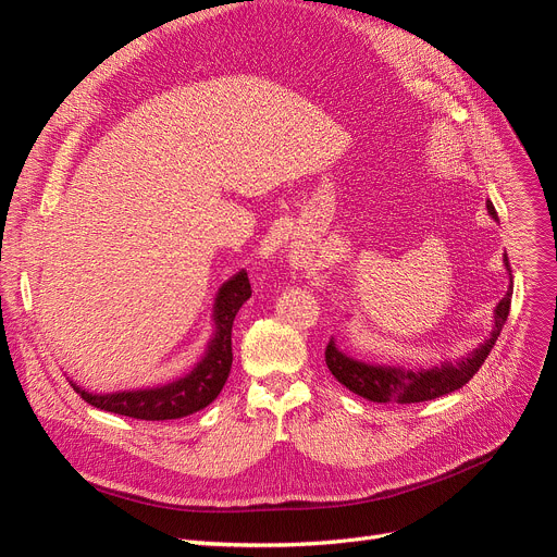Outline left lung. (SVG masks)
Returning <instances> with one entry per match:
<instances>
[{"instance_id": "8db88e82", "label": "left lung", "mask_w": 557, "mask_h": 557, "mask_svg": "<svg viewBox=\"0 0 557 557\" xmlns=\"http://www.w3.org/2000/svg\"><path fill=\"white\" fill-rule=\"evenodd\" d=\"M487 213L497 221L495 207L487 201ZM504 267H507L509 278H511V264L507 252H504ZM511 295H513V278L509 283V290L499 299L493 315V332L479 348H474L467 356L442 362L430 369H413V367H395V364H369L362 360H356L346 356L344 350L336 348L334 339H330L325 348V362L332 376L346 385L348 391L369 399V401H397V404H416V401H430L442 395L460 391L465 383L471 381L479 372V367L491 356V350L497 342V336L507 323L509 307H511Z\"/></svg>"}]
</instances>
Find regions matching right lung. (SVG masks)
Masks as SVG:
<instances>
[{"label":"right lung","mask_w":557,"mask_h":557,"mask_svg":"<svg viewBox=\"0 0 557 557\" xmlns=\"http://www.w3.org/2000/svg\"><path fill=\"white\" fill-rule=\"evenodd\" d=\"M250 297L248 274H234L221 285L213 301V334L205 356L193 367V372L172 383L141 391H121L92 395L76 383L74 391L92 407L137 420H174L201 411L221 395L232 369V325L244 301Z\"/></svg>","instance_id":"right-lung-1"}]
</instances>
